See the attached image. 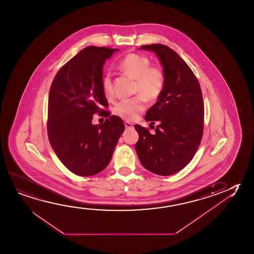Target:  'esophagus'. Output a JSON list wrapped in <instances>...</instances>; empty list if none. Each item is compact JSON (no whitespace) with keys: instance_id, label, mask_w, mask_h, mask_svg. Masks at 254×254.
Instances as JSON below:
<instances>
[{"instance_id":"34e87169","label":"esophagus","mask_w":254,"mask_h":254,"mask_svg":"<svg viewBox=\"0 0 254 254\" xmlns=\"http://www.w3.org/2000/svg\"><path fill=\"white\" fill-rule=\"evenodd\" d=\"M125 127L127 129L133 128V126L132 123H130L128 121H125Z\"/></svg>"}]
</instances>
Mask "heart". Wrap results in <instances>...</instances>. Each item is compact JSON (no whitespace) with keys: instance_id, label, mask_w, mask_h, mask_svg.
Here are the masks:
<instances>
[{"instance_id":"b5f03b06","label":"heart","mask_w":254,"mask_h":254,"mask_svg":"<svg viewBox=\"0 0 254 254\" xmlns=\"http://www.w3.org/2000/svg\"><path fill=\"white\" fill-rule=\"evenodd\" d=\"M148 58L138 54H129L121 60L118 67L125 74L135 79L134 91L141 94L134 98L124 99L113 107V113L125 121H134L145 109V98L156 100L164 90V71L160 67L149 66ZM102 89L106 98L113 95L111 75L106 74L102 79Z\"/></svg>"}]
</instances>
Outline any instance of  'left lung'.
Returning <instances> with one entry per match:
<instances>
[{
	"instance_id": "8db88e82",
	"label": "left lung",
	"mask_w": 254,
	"mask_h": 254,
	"mask_svg": "<svg viewBox=\"0 0 254 254\" xmlns=\"http://www.w3.org/2000/svg\"><path fill=\"white\" fill-rule=\"evenodd\" d=\"M152 51L164 67V90L145 120L157 123L155 133L135 125L139 134L135 150L145 169L170 176L180 172L192 159L203 133L204 105L198 79L176 52L161 44L141 46Z\"/></svg>"
}]
</instances>
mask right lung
I'll return each instance as SVG.
<instances>
[{"mask_svg":"<svg viewBox=\"0 0 254 254\" xmlns=\"http://www.w3.org/2000/svg\"><path fill=\"white\" fill-rule=\"evenodd\" d=\"M118 50L85 47L58 71L52 82L48 139L59 159L76 175H95L106 169L125 130L121 118L101 108L108 107L102 89L103 66ZM97 112L108 119L93 126Z\"/></svg>","mask_w":254,"mask_h":254,"instance_id":"obj_1","label":"right lung"}]
</instances>
